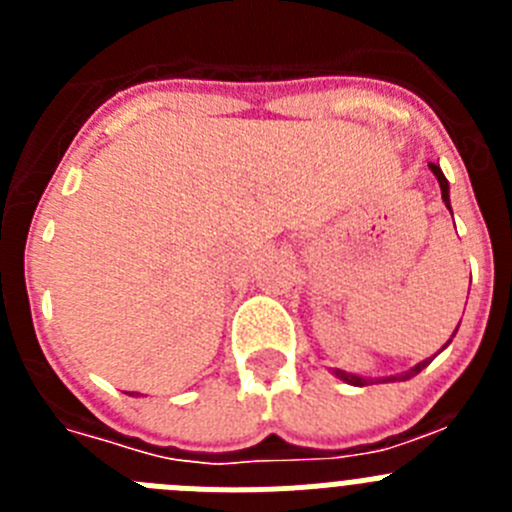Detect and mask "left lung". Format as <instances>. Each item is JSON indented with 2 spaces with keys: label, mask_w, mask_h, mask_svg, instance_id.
Here are the masks:
<instances>
[{
  "label": "left lung",
  "mask_w": 512,
  "mask_h": 512,
  "mask_svg": "<svg viewBox=\"0 0 512 512\" xmlns=\"http://www.w3.org/2000/svg\"><path fill=\"white\" fill-rule=\"evenodd\" d=\"M431 166V171L433 174H436V179H438V184H441V197H443V202H446V207H449L451 210V205H449V182H446V176H443V171L438 169L436 164H428ZM459 330V328H456ZM454 330V333H456ZM431 364V361H420V364H415L413 369H410V372H405V374H400V377H387V379H382V382H405V379H410V377H415V374L418 372H423L425 366ZM336 377L338 379H343V382H348V384H354V387H364V384H369V382H374V379H364V377H356V374H346V372H341V369H336Z\"/></svg>",
  "instance_id": "obj_1"
}]
</instances>
